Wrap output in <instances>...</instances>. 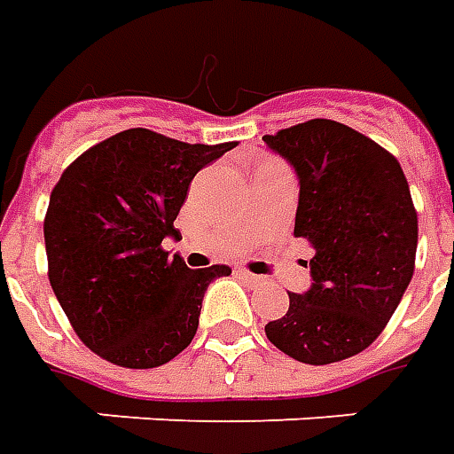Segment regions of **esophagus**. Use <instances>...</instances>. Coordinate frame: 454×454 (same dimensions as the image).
<instances>
[{
	"mask_svg": "<svg viewBox=\"0 0 454 454\" xmlns=\"http://www.w3.org/2000/svg\"><path fill=\"white\" fill-rule=\"evenodd\" d=\"M238 277H240V279H243V282H247V285H253V286L265 285V279H262V277L250 275V272H247V270H238Z\"/></svg>",
	"mask_w": 454,
	"mask_h": 454,
	"instance_id": "34e87169",
	"label": "esophagus"
}]
</instances>
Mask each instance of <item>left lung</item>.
<instances>
[{"mask_svg": "<svg viewBox=\"0 0 454 454\" xmlns=\"http://www.w3.org/2000/svg\"><path fill=\"white\" fill-rule=\"evenodd\" d=\"M299 179L294 236L314 246L311 286L265 325L306 364L357 355L389 324L413 277L419 216L399 160L350 126L314 119L262 138Z\"/></svg>", "mask_w": 454, "mask_h": 454, "instance_id": "obj_1", "label": "left lung"}]
</instances>
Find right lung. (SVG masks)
Instances as JSON below:
<instances>
[{"label": "right lung", "instance_id": "right-lung-1", "mask_svg": "<svg viewBox=\"0 0 454 454\" xmlns=\"http://www.w3.org/2000/svg\"><path fill=\"white\" fill-rule=\"evenodd\" d=\"M231 148L129 129L82 153L55 184L43 223L48 279L99 357L150 370L192 342L207 286L231 267L189 270L162 240L177 233L194 175Z\"/></svg>", "mask_w": 454, "mask_h": 454}]
</instances>
